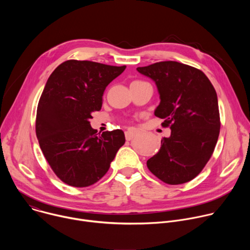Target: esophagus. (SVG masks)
Returning <instances> with one entry per match:
<instances>
[{"mask_svg":"<svg viewBox=\"0 0 250 250\" xmlns=\"http://www.w3.org/2000/svg\"><path fill=\"white\" fill-rule=\"evenodd\" d=\"M137 134V131L135 129H129L127 131H125V139L126 140H131L135 135Z\"/></svg>","mask_w":250,"mask_h":250,"instance_id":"34e87169","label":"esophagus"}]
</instances>
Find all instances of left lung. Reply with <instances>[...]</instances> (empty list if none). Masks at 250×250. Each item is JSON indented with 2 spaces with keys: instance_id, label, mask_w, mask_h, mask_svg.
<instances>
[{
  "instance_id": "obj_1",
  "label": "left lung",
  "mask_w": 250,
  "mask_h": 250,
  "mask_svg": "<svg viewBox=\"0 0 250 250\" xmlns=\"http://www.w3.org/2000/svg\"><path fill=\"white\" fill-rule=\"evenodd\" d=\"M155 81L160 104L154 115L171 128L147 168L162 182L184 184L198 176L215 150L221 119L215 88L203 71L176 61L137 67Z\"/></svg>"
}]
</instances>
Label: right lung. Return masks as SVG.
Listing matches in <instances>:
<instances>
[{"label": "right lung", "mask_w": 250, "mask_h": 250, "mask_svg": "<svg viewBox=\"0 0 250 250\" xmlns=\"http://www.w3.org/2000/svg\"><path fill=\"white\" fill-rule=\"evenodd\" d=\"M125 65L112 66L88 60L64 61L49 76L41 96L35 133L54 174L65 184L88 187L108 172L125 145L121 129H93L92 114L102 108L103 94Z\"/></svg>", "instance_id": "add662e5"}]
</instances>
